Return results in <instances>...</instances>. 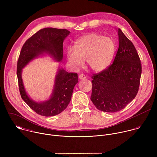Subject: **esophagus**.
I'll return each mask as SVG.
<instances>
[{"instance_id":"obj_1","label":"esophagus","mask_w":157,"mask_h":157,"mask_svg":"<svg viewBox=\"0 0 157 157\" xmlns=\"http://www.w3.org/2000/svg\"><path fill=\"white\" fill-rule=\"evenodd\" d=\"M86 76L85 75H82V74H81V75H79V78L80 79H86Z\"/></svg>"}]
</instances>
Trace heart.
Returning a JSON list of instances; mask_svg holds the SVG:
<instances>
[{
	"label": "heart",
	"instance_id": "obj_1",
	"mask_svg": "<svg viewBox=\"0 0 157 157\" xmlns=\"http://www.w3.org/2000/svg\"><path fill=\"white\" fill-rule=\"evenodd\" d=\"M116 52L114 40L97 33H91L80 37L75 47L66 50L68 64L75 70L81 68L86 59L87 65L94 72H100L110 65Z\"/></svg>",
	"mask_w": 157,
	"mask_h": 157
}]
</instances>
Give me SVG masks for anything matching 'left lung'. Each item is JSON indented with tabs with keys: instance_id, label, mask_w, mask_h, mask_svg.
I'll return each mask as SVG.
<instances>
[{
	"instance_id": "1",
	"label": "left lung",
	"mask_w": 157,
	"mask_h": 157,
	"mask_svg": "<svg viewBox=\"0 0 157 157\" xmlns=\"http://www.w3.org/2000/svg\"><path fill=\"white\" fill-rule=\"evenodd\" d=\"M119 48L113 63L92 76L91 100L105 113H116L130 103L138 93L142 65L132 42L118 29Z\"/></svg>"
}]
</instances>
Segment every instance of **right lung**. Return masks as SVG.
<instances>
[{
	"mask_svg": "<svg viewBox=\"0 0 157 157\" xmlns=\"http://www.w3.org/2000/svg\"><path fill=\"white\" fill-rule=\"evenodd\" d=\"M70 33L66 29L44 28L40 30L24 44L17 61V75L20 96L27 105L40 116L49 117L59 114L69 104L75 86L78 82V74L58 69L52 95L45 102H36L27 95L21 78V71L40 55H51L58 61L63 56V41Z\"/></svg>",
	"mask_w": 157,
	"mask_h": 157,
	"instance_id": "right-lung-1",
	"label": "right lung"
}]
</instances>
